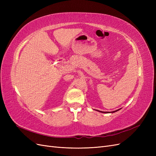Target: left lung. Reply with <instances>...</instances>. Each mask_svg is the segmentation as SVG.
<instances>
[{"label":"left lung","instance_id":"8db88e82","mask_svg":"<svg viewBox=\"0 0 156 156\" xmlns=\"http://www.w3.org/2000/svg\"><path fill=\"white\" fill-rule=\"evenodd\" d=\"M120 109H118V110H116V111H111V112H104V111H98V110H96V111H98V112H101V113H113V112H116V111H119Z\"/></svg>","mask_w":156,"mask_h":156}]
</instances>
